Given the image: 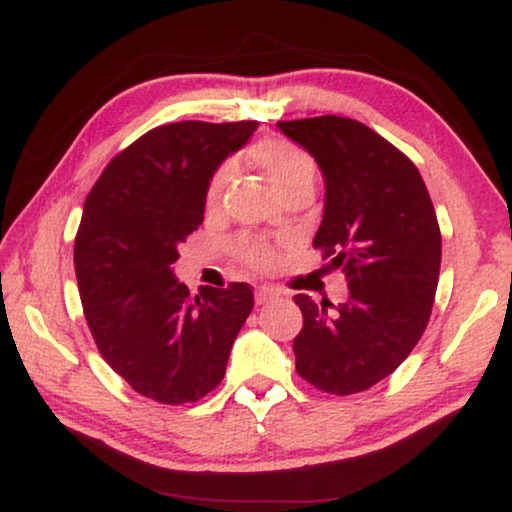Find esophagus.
<instances>
[{
  "label": "esophagus",
  "instance_id": "obj_1",
  "mask_svg": "<svg viewBox=\"0 0 512 512\" xmlns=\"http://www.w3.org/2000/svg\"><path fill=\"white\" fill-rule=\"evenodd\" d=\"M282 296V291L275 289V286H258L256 289V303L258 305H268L272 300H277Z\"/></svg>",
  "mask_w": 512,
  "mask_h": 512
}]
</instances>
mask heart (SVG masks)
<instances>
[{
    "mask_svg": "<svg viewBox=\"0 0 512 512\" xmlns=\"http://www.w3.org/2000/svg\"><path fill=\"white\" fill-rule=\"evenodd\" d=\"M251 158H254L256 163L268 172L272 184H275L282 193L289 191L291 186L300 184V181H314V172H317L310 153L289 142V139H261V142L251 146ZM233 172H235L233 163L221 165L219 170H216L207 188L209 205H216V202L221 200L228 181L233 179ZM240 256L249 268H256V270H268L277 263L275 249L265 242L242 244Z\"/></svg>",
    "mask_w": 512,
    "mask_h": 512,
    "instance_id": "b5f03b06",
    "label": "heart"
}]
</instances>
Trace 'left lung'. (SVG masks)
Segmentation results:
<instances>
[{
  "instance_id": "obj_1",
  "label": "left lung",
  "mask_w": 512,
  "mask_h": 512,
  "mask_svg": "<svg viewBox=\"0 0 512 512\" xmlns=\"http://www.w3.org/2000/svg\"><path fill=\"white\" fill-rule=\"evenodd\" d=\"M277 125L324 174L312 247L349 286L340 305L293 296L303 312L296 370L326 394H359L394 373L429 324L440 272L436 209L415 163L368 125L342 116Z\"/></svg>"
}]
</instances>
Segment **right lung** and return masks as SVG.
Masks as SVG:
<instances>
[{
  "label": "right lung",
  "instance_id": "obj_1",
  "mask_svg": "<svg viewBox=\"0 0 512 512\" xmlns=\"http://www.w3.org/2000/svg\"><path fill=\"white\" fill-rule=\"evenodd\" d=\"M256 128L160 125L118 153L86 198L74 242L83 314L102 359L151 401L195 403L219 387L254 307L244 282L191 298L172 263L205 219L214 172Z\"/></svg>",
  "mask_w": 512,
  "mask_h": 512
}]
</instances>
